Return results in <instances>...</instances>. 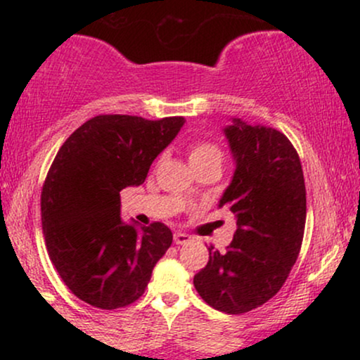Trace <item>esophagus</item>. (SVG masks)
<instances>
[{
	"label": "esophagus",
	"mask_w": 360,
	"mask_h": 360,
	"mask_svg": "<svg viewBox=\"0 0 360 360\" xmlns=\"http://www.w3.org/2000/svg\"><path fill=\"white\" fill-rule=\"evenodd\" d=\"M191 240V237H189L188 233H183V232H176L174 233V243L176 245H184V243H188Z\"/></svg>",
	"instance_id": "34e87169"
}]
</instances>
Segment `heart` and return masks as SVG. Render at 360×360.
I'll list each match as a JSON object with an SVG mask.
<instances>
[{
    "label": "heart",
    "instance_id": "obj_1",
    "mask_svg": "<svg viewBox=\"0 0 360 360\" xmlns=\"http://www.w3.org/2000/svg\"><path fill=\"white\" fill-rule=\"evenodd\" d=\"M189 162L191 166L203 162H218L221 164V150L220 147L212 142H196L189 148ZM186 196H191V191L186 193Z\"/></svg>",
    "mask_w": 360,
    "mask_h": 360
}]
</instances>
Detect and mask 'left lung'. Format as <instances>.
Wrapping results in <instances>:
<instances>
[{
    "instance_id": "8db88e82",
    "label": "left lung",
    "mask_w": 360,
    "mask_h": 360,
    "mask_svg": "<svg viewBox=\"0 0 360 360\" xmlns=\"http://www.w3.org/2000/svg\"><path fill=\"white\" fill-rule=\"evenodd\" d=\"M235 164L218 208L235 214L226 252L210 247L193 284L210 307L240 315L269 301L298 259L307 221L300 157L276 128L232 118L223 128Z\"/></svg>"
}]
</instances>
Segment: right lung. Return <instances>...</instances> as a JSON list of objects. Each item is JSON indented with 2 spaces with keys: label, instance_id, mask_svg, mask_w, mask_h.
Instances as JSON below:
<instances>
[{
  "label": "right lung",
  "instance_id": "add662e5",
  "mask_svg": "<svg viewBox=\"0 0 360 360\" xmlns=\"http://www.w3.org/2000/svg\"><path fill=\"white\" fill-rule=\"evenodd\" d=\"M184 122L101 115L57 152L40 203L45 245L65 286L91 307L115 309L139 300L171 247L164 223L123 221L120 191L146 181Z\"/></svg>",
  "mask_w": 360,
  "mask_h": 360
}]
</instances>
